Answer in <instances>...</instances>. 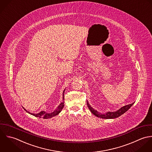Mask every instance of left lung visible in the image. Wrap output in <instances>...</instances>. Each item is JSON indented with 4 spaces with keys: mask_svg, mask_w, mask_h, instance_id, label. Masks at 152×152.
Masks as SVG:
<instances>
[{
    "mask_svg": "<svg viewBox=\"0 0 152 152\" xmlns=\"http://www.w3.org/2000/svg\"><path fill=\"white\" fill-rule=\"evenodd\" d=\"M134 103H133L132 104L126 105V106H124L121 107V108H120L119 110H118L115 112H107L106 113L102 114L99 112L94 109L90 105L88 101L87 100V105H88L89 109H90L91 112L94 115H95L96 116H97L98 118H100L107 119H115V118H117L119 117L120 116H121V115L124 114L126 112H127L132 107V106L134 104Z\"/></svg>",
    "mask_w": 152,
    "mask_h": 152,
    "instance_id": "obj_1",
    "label": "left lung"
}]
</instances>
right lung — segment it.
<instances>
[{
	"label": "right lung",
	"instance_id": "add662e5",
	"mask_svg": "<svg viewBox=\"0 0 152 152\" xmlns=\"http://www.w3.org/2000/svg\"><path fill=\"white\" fill-rule=\"evenodd\" d=\"M65 91V89L63 91V100H62V102H61V104L58 106V107L53 112H51V113H47L45 111H41L40 112L38 113H31L29 112H28V110H26L23 107V108L24 109V110L28 113L31 114V115L35 116V117H37V118H43V119H49V118H53L58 115H59L60 113H61V110L63 109V107H64V93Z\"/></svg>",
	"mask_w": 152,
	"mask_h": 152
}]
</instances>
